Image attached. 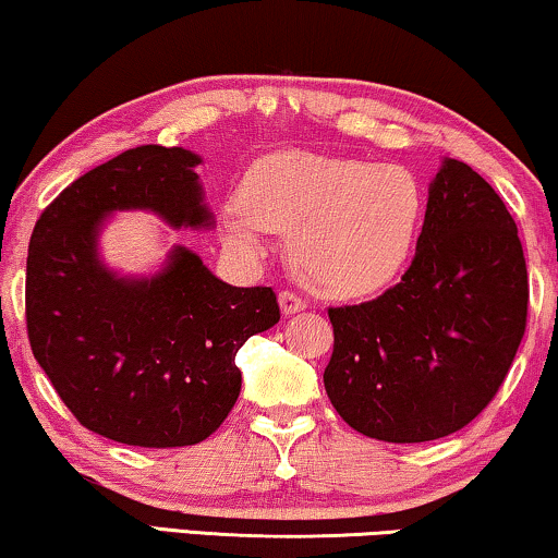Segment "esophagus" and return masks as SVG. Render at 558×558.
<instances>
[{
	"instance_id": "1",
	"label": "esophagus",
	"mask_w": 558,
	"mask_h": 558,
	"mask_svg": "<svg viewBox=\"0 0 558 558\" xmlns=\"http://www.w3.org/2000/svg\"><path fill=\"white\" fill-rule=\"evenodd\" d=\"M278 301H280V311L286 313V316H293V313L305 308V301L298 293H293V290H280Z\"/></svg>"
}]
</instances>
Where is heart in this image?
Masks as SVG:
<instances>
[{
	"mask_svg": "<svg viewBox=\"0 0 558 558\" xmlns=\"http://www.w3.org/2000/svg\"><path fill=\"white\" fill-rule=\"evenodd\" d=\"M420 215V184L404 167L280 151L255 163L245 197L227 204L222 225L245 255H260L272 232H293L290 253L303 280L326 295L359 298L399 276Z\"/></svg>",
	"mask_w": 558,
	"mask_h": 558,
	"instance_id": "heart-1",
	"label": "heart"
}]
</instances>
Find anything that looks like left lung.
Returning <instances> with one entry per match:
<instances>
[{
  "label": "left lung",
  "instance_id": "obj_1",
  "mask_svg": "<svg viewBox=\"0 0 558 558\" xmlns=\"http://www.w3.org/2000/svg\"><path fill=\"white\" fill-rule=\"evenodd\" d=\"M525 313L511 211L477 171L445 159L402 280L374 301L328 308L326 395L349 427L384 442L458 433L504 384Z\"/></svg>",
  "mask_w": 558,
  "mask_h": 558
}]
</instances>
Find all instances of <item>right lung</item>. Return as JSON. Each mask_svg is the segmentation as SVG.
Returning <instances> with one entry per match:
<instances>
[{"instance_id": "right-lung-1", "label": "right lung", "mask_w": 558, "mask_h": 558, "mask_svg": "<svg viewBox=\"0 0 558 558\" xmlns=\"http://www.w3.org/2000/svg\"><path fill=\"white\" fill-rule=\"evenodd\" d=\"M197 163L179 146L129 148L65 186L29 240L25 316L37 364L83 427L123 445L207 439L240 397V347L280 320L272 288L227 286L182 245L151 278L100 263L98 232L113 211L211 227Z\"/></svg>"}]
</instances>
